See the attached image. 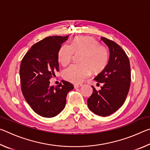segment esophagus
<instances>
[{"mask_svg": "<svg viewBox=\"0 0 150 150\" xmlns=\"http://www.w3.org/2000/svg\"><path fill=\"white\" fill-rule=\"evenodd\" d=\"M82 85H83L82 84H75V85H74V88H77L80 87L81 86H82Z\"/></svg>", "mask_w": 150, "mask_h": 150, "instance_id": "1", "label": "esophagus"}]
</instances>
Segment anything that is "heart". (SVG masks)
<instances>
[{"label": "heart", "mask_w": 150, "mask_h": 150, "mask_svg": "<svg viewBox=\"0 0 150 150\" xmlns=\"http://www.w3.org/2000/svg\"><path fill=\"white\" fill-rule=\"evenodd\" d=\"M79 54L78 62L80 63L69 66L63 72V77L73 83H80L88 77L91 70L93 73L103 71L108 62V54L104 45L93 37L79 35L73 38L71 45L64 44L58 52L59 62L63 66L71 62L73 55Z\"/></svg>", "instance_id": "b5f03b06"}]
</instances>
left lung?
Instances as JSON below:
<instances>
[{
	"label": "left lung",
	"mask_w": 150,
	"mask_h": 150,
	"mask_svg": "<svg viewBox=\"0 0 150 150\" xmlns=\"http://www.w3.org/2000/svg\"><path fill=\"white\" fill-rule=\"evenodd\" d=\"M101 40L108 45L110 58L105 69L95 78L103 86L98 91L92 86L93 91L87 104L96 115L107 116L124 103L130 86L131 71L128 57L120 45L105 37Z\"/></svg>",
	"instance_id": "8db88e82"
}]
</instances>
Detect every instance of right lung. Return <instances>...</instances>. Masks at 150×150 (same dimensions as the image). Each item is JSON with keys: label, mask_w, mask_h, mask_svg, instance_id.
Segmentation results:
<instances>
[{"label": "right lung", "mask_w": 150, "mask_h": 150, "mask_svg": "<svg viewBox=\"0 0 150 150\" xmlns=\"http://www.w3.org/2000/svg\"><path fill=\"white\" fill-rule=\"evenodd\" d=\"M68 37L50 36L37 42L20 64L22 94L33 110L43 117H54L60 113L65 108L67 93L73 89L71 83L63 80L55 87L50 85V80L59 70L58 52Z\"/></svg>", "instance_id": "obj_1"}]
</instances>
